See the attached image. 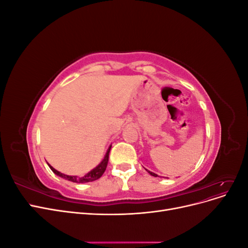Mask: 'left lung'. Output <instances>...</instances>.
<instances>
[{
    "label": "left lung",
    "mask_w": 248,
    "mask_h": 248,
    "mask_svg": "<svg viewBox=\"0 0 248 248\" xmlns=\"http://www.w3.org/2000/svg\"><path fill=\"white\" fill-rule=\"evenodd\" d=\"M146 170H147V171L149 172V174H150V175H151V176H153V177H159L158 175H156V174H155V172H152V171H150V170H148L147 169H146Z\"/></svg>",
    "instance_id": "left-lung-1"
}]
</instances>
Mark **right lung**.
Listing matches in <instances>:
<instances>
[{"instance_id": "right-lung-1", "label": "right lung", "mask_w": 248, "mask_h": 248, "mask_svg": "<svg viewBox=\"0 0 248 248\" xmlns=\"http://www.w3.org/2000/svg\"><path fill=\"white\" fill-rule=\"evenodd\" d=\"M110 148L111 146H109V148L108 149V151L106 153V156H104V158L102 159V161L97 166L96 168H94L92 170H90L88 174H86L85 176L82 177H78V176H68V175H65V174H62L61 171L57 170L56 169L52 168L50 164H48V167L50 168V170L55 172V174L59 177H61L63 179H66L68 180V181H71V182H74V183H87V182H92V181H95V180L99 179L102 175L103 172L106 171V169L108 167V155H109V151H110Z\"/></svg>"}]
</instances>
